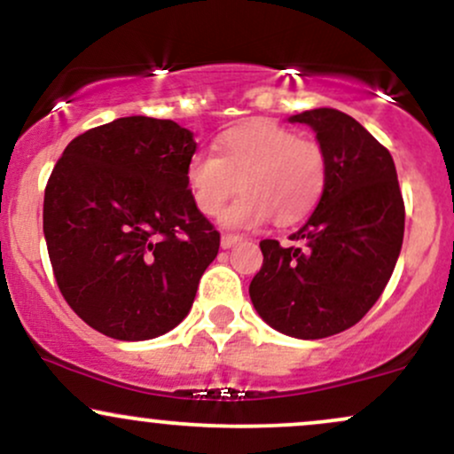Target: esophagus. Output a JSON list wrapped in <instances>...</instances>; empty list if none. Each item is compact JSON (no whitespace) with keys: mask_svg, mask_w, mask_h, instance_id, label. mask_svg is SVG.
<instances>
[{"mask_svg":"<svg viewBox=\"0 0 454 454\" xmlns=\"http://www.w3.org/2000/svg\"><path fill=\"white\" fill-rule=\"evenodd\" d=\"M239 241H241V237H239V234H222V247L223 249L234 247Z\"/></svg>","mask_w":454,"mask_h":454,"instance_id":"1","label":"esophagus"}]
</instances>
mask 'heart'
Masks as SVG:
<instances>
[{
	"instance_id": "obj_1",
	"label": "heart",
	"mask_w": 454,
	"mask_h": 454,
	"mask_svg": "<svg viewBox=\"0 0 454 454\" xmlns=\"http://www.w3.org/2000/svg\"><path fill=\"white\" fill-rule=\"evenodd\" d=\"M215 149L217 155H192L185 181L198 211L209 217L223 209L241 184L243 194L223 211V226L258 228L270 217L288 226L309 215L325 194V149L294 129L252 121L223 132Z\"/></svg>"
}]
</instances>
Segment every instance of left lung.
Masks as SVG:
<instances>
[{
  "mask_svg": "<svg viewBox=\"0 0 454 454\" xmlns=\"http://www.w3.org/2000/svg\"><path fill=\"white\" fill-rule=\"evenodd\" d=\"M314 128L326 155V187L293 241H260L262 267L249 284L256 311L284 335L322 340L356 325L387 288L405 207L393 155L350 114L314 108L290 117Z\"/></svg>",
  "mask_w": 454,
  "mask_h": 454,
  "instance_id": "8db88e82",
  "label": "left lung"
}]
</instances>
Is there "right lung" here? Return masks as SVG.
Segmentation results:
<instances>
[{
	"label": "right lung",
	"mask_w": 454,
	"mask_h": 454,
	"mask_svg": "<svg viewBox=\"0 0 454 454\" xmlns=\"http://www.w3.org/2000/svg\"><path fill=\"white\" fill-rule=\"evenodd\" d=\"M194 134L170 119L87 129L44 190V239L61 294L102 335L143 341L190 314L220 232L185 181Z\"/></svg>",
	"instance_id": "1"
}]
</instances>
